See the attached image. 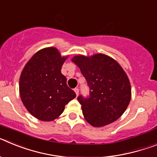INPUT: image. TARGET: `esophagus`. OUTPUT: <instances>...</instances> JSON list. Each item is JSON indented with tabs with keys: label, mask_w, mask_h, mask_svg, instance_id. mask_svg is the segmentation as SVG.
I'll return each instance as SVG.
<instances>
[{
	"label": "esophagus",
	"mask_w": 157,
	"mask_h": 157,
	"mask_svg": "<svg viewBox=\"0 0 157 157\" xmlns=\"http://www.w3.org/2000/svg\"><path fill=\"white\" fill-rule=\"evenodd\" d=\"M74 90H75V92L76 95H77V96L78 95V93H79V90H78V88H75Z\"/></svg>",
	"instance_id": "1"
}]
</instances>
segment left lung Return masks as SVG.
I'll list each match as a JSON object with an SVG mask.
<instances>
[{"label": "left lung", "mask_w": 157, "mask_h": 157, "mask_svg": "<svg viewBox=\"0 0 157 157\" xmlns=\"http://www.w3.org/2000/svg\"><path fill=\"white\" fill-rule=\"evenodd\" d=\"M72 61L80 68L90 88V95L78 101L85 120L95 127L117 120L131 98V87L125 71L114 59L105 54L75 56Z\"/></svg>", "instance_id": "obj_1"}]
</instances>
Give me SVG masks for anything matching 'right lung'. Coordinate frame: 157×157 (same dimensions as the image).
<instances>
[{
    "label": "right lung",
    "instance_id": "right-lung-1",
    "mask_svg": "<svg viewBox=\"0 0 157 157\" xmlns=\"http://www.w3.org/2000/svg\"><path fill=\"white\" fill-rule=\"evenodd\" d=\"M66 59L54 47L43 48L30 58L22 71L19 78L22 102L38 120H54L63 113L65 105L76 97L61 73Z\"/></svg>",
    "mask_w": 157,
    "mask_h": 157
}]
</instances>
